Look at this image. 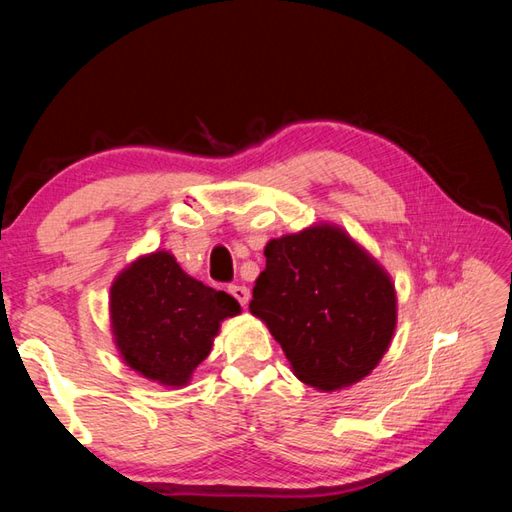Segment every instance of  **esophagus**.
<instances>
[{"label":"esophagus","mask_w":512,"mask_h":512,"mask_svg":"<svg viewBox=\"0 0 512 512\" xmlns=\"http://www.w3.org/2000/svg\"><path fill=\"white\" fill-rule=\"evenodd\" d=\"M228 292L246 308V303L250 301V290L246 286H228Z\"/></svg>","instance_id":"obj_1"}]
</instances>
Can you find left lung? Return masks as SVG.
Instances as JSON below:
<instances>
[{"mask_svg":"<svg viewBox=\"0 0 512 512\" xmlns=\"http://www.w3.org/2000/svg\"><path fill=\"white\" fill-rule=\"evenodd\" d=\"M250 314L266 323L301 383L339 391L372 374L398 323L394 281L339 224L270 239Z\"/></svg>","mask_w":512,"mask_h":512,"instance_id":"1","label":"left lung"}]
</instances>
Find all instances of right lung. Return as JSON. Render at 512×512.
I'll list each match as a JSON object with an SVG mask.
<instances>
[{
	"label": "right lung",
	"instance_id": "obj_1",
	"mask_svg": "<svg viewBox=\"0 0 512 512\" xmlns=\"http://www.w3.org/2000/svg\"><path fill=\"white\" fill-rule=\"evenodd\" d=\"M239 303L184 273L169 250L136 257L112 281L110 328L121 361L151 383L182 389Z\"/></svg>",
	"mask_w": 512,
	"mask_h": 512
}]
</instances>
